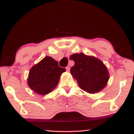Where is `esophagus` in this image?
<instances>
[{
	"mask_svg": "<svg viewBox=\"0 0 134 134\" xmlns=\"http://www.w3.org/2000/svg\"><path fill=\"white\" fill-rule=\"evenodd\" d=\"M65 69H66V70L67 71H69L70 70V67H67L66 68H65Z\"/></svg>",
	"mask_w": 134,
	"mask_h": 134,
	"instance_id": "esophagus-1",
	"label": "esophagus"
}]
</instances>
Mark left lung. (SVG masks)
Returning a JSON list of instances; mask_svg holds the SVG:
<instances>
[{
	"mask_svg": "<svg viewBox=\"0 0 134 134\" xmlns=\"http://www.w3.org/2000/svg\"><path fill=\"white\" fill-rule=\"evenodd\" d=\"M70 59L75 61L70 73L82 90L94 94L107 85L109 76L107 67L96 58L84 53H75Z\"/></svg>",
	"mask_w": 134,
	"mask_h": 134,
	"instance_id": "1",
	"label": "left lung"
}]
</instances>
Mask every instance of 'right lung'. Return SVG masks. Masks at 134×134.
Returning <instances> with one entry per match:
<instances>
[{
  "mask_svg": "<svg viewBox=\"0 0 134 134\" xmlns=\"http://www.w3.org/2000/svg\"><path fill=\"white\" fill-rule=\"evenodd\" d=\"M65 71V69L59 67L58 61L46 57L30 70L27 85L37 94L46 95L55 89Z\"/></svg>",
  "mask_w": 134,
  "mask_h": 134,
  "instance_id": "1",
  "label": "right lung"
}]
</instances>
